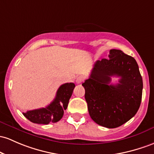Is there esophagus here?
<instances>
[{
  "label": "esophagus",
  "instance_id": "obj_1",
  "mask_svg": "<svg viewBox=\"0 0 154 154\" xmlns=\"http://www.w3.org/2000/svg\"><path fill=\"white\" fill-rule=\"evenodd\" d=\"M85 77H84V76L82 75H80V76H78V77H77V79H76V82H77V83H81L82 82H83L84 80H85Z\"/></svg>",
  "mask_w": 154,
  "mask_h": 154
}]
</instances>
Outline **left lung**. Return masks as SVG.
Segmentation results:
<instances>
[{"label":"left lung","mask_w":154,"mask_h":154,"mask_svg":"<svg viewBox=\"0 0 154 154\" xmlns=\"http://www.w3.org/2000/svg\"><path fill=\"white\" fill-rule=\"evenodd\" d=\"M119 76L116 85L111 77ZM91 118L104 127L116 128L134 117L139 109L143 79L133 57L119 50H109L108 59L97 60L88 80L82 84Z\"/></svg>","instance_id":"left-lung-1"}]
</instances>
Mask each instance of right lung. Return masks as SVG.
<instances>
[{"mask_svg": "<svg viewBox=\"0 0 154 154\" xmlns=\"http://www.w3.org/2000/svg\"><path fill=\"white\" fill-rule=\"evenodd\" d=\"M74 87L75 85L72 82L60 85L55 99L47 107L27 111L23 112V116L34 124H48L58 122L63 117L64 110L68 107Z\"/></svg>", "mask_w": 154, "mask_h": 154, "instance_id": "1", "label": "right lung"}]
</instances>
